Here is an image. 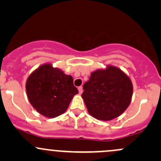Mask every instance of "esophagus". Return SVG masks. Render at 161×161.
I'll use <instances>...</instances> for the list:
<instances>
[{"label": "esophagus", "mask_w": 161, "mask_h": 161, "mask_svg": "<svg viewBox=\"0 0 161 161\" xmlns=\"http://www.w3.org/2000/svg\"><path fill=\"white\" fill-rule=\"evenodd\" d=\"M78 89H79V94H82V92H83L82 87V86H79Z\"/></svg>", "instance_id": "esophagus-1"}]
</instances>
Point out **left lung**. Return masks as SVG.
I'll list each match as a JSON object with an SVG mask.
<instances>
[{
    "label": "left lung",
    "mask_w": 161,
    "mask_h": 161,
    "mask_svg": "<svg viewBox=\"0 0 161 161\" xmlns=\"http://www.w3.org/2000/svg\"><path fill=\"white\" fill-rule=\"evenodd\" d=\"M82 97L89 114L100 120H111L121 115L131 102L133 87L119 68L108 66L92 73L83 85Z\"/></svg>",
    "instance_id": "obj_1"
}]
</instances>
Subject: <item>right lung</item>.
<instances>
[{"instance_id": "add662e5", "label": "right lung", "mask_w": 161, "mask_h": 161, "mask_svg": "<svg viewBox=\"0 0 161 161\" xmlns=\"http://www.w3.org/2000/svg\"><path fill=\"white\" fill-rule=\"evenodd\" d=\"M25 89L33 108L48 118L64 114L73 96L79 93L73 77L49 64L40 66L31 73Z\"/></svg>"}]
</instances>
